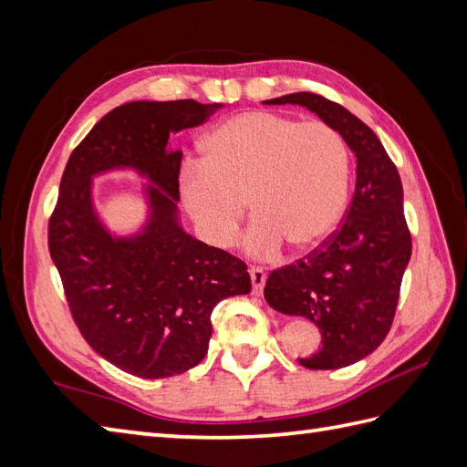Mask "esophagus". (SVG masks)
Here are the masks:
<instances>
[{"instance_id": "esophagus-1", "label": "esophagus", "mask_w": 467, "mask_h": 467, "mask_svg": "<svg viewBox=\"0 0 467 467\" xmlns=\"http://www.w3.org/2000/svg\"><path fill=\"white\" fill-rule=\"evenodd\" d=\"M249 275H251V281H253V293L254 295H261L263 289H265V283H266L265 271L259 269V266H251Z\"/></svg>"}]
</instances>
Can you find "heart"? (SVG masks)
I'll use <instances>...</instances> for the list:
<instances>
[{
  "label": "heart",
  "instance_id": "heart-1",
  "mask_svg": "<svg viewBox=\"0 0 467 467\" xmlns=\"http://www.w3.org/2000/svg\"><path fill=\"white\" fill-rule=\"evenodd\" d=\"M349 178V148L333 126L253 110L204 136L201 162L178 176V196L198 236L214 249L234 243L246 201L254 221L244 249L273 259L286 243L313 249L339 226Z\"/></svg>",
  "mask_w": 467,
  "mask_h": 467
}]
</instances>
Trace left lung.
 <instances>
[{
	"label": "left lung",
	"mask_w": 467,
	"mask_h": 467,
	"mask_svg": "<svg viewBox=\"0 0 467 467\" xmlns=\"http://www.w3.org/2000/svg\"><path fill=\"white\" fill-rule=\"evenodd\" d=\"M265 104L303 106L339 132L357 158V182L339 231L296 265L269 275L265 299L275 311L319 327L321 347L299 363L339 369L373 353L389 333L411 234L403 216L398 168L369 126L343 106L311 92Z\"/></svg>",
	"instance_id": "8db88e82"
}]
</instances>
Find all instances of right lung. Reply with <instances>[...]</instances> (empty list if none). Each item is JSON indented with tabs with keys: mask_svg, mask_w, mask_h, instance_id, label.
Listing matches in <instances>:
<instances>
[{
	"mask_svg": "<svg viewBox=\"0 0 467 467\" xmlns=\"http://www.w3.org/2000/svg\"><path fill=\"white\" fill-rule=\"evenodd\" d=\"M223 104L128 102L108 112L69 156L47 244L78 329L118 369L162 379L204 359L211 313L251 293L246 265L196 241L181 224L182 150L168 138L206 122ZM132 170L147 181V221L116 235L93 204V178Z\"/></svg>",
	"mask_w": 467,
	"mask_h": 467,
	"instance_id": "add662e5",
	"label": "right lung"
}]
</instances>
